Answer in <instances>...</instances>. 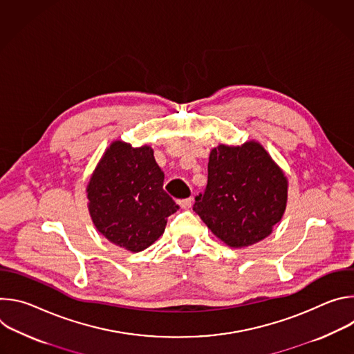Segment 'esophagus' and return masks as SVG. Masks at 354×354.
<instances>
[{
  "label": "esophagus",
  "mask_w": 354,
  "mask_h": 354,
  "mask_svg": "<svg viewBox=\"0 0 354 354\" xmlns=\"http://www.w3.org/2000/svg\"><path fill=\"white\" fill-rule=\"evenodd\" d=\"M192 203H193V198L192 197H189V198H182V200H178V205L182 207V209H190V206H192Z\"/></svg>",
  "instance_id": "obj_1"
}]
</instances>
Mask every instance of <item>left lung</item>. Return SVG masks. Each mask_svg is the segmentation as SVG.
I'll return each instance as SVG.
<instances>
[{"label":"left lung","instance_id":"8db88e82","mask_svg":"<svg viewBox=\"0 0 354 354\" xmlns=\"http://www.w3.org/2000/svg\"><path fill=\"white\" fill-rule=\"evenodd\" d=\"M207 186L193 210L231 248L254 245L272 234L287 205V178L257 141L213 148Z\"/></svg>","mask_w":354,"mask_h":354}]
</instances>
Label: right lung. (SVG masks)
Returning a JSON list of instances; mask_svg holds the SVG:
<instances>
[{"mask_svg": "<svg viewBox=\"0 0 354 354\" xmlns=\"http://www.w3.org/2000/svg\"><path fill=\"white\" fill-rule=\"evenodd\" d=\"M162 186L164 172L153 148L113 141L86 186L96 230L130 252L153 245L164 234L167 218L179 209Z\"/></svg>", "mask_w": 354, "mask_h": 354, "instance_id": "1", "label": "right lung"}]
</instances>
